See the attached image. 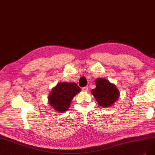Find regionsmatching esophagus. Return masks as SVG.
Returning <instances> with one entry per match:
<instances>
[{
	"label": "esophagus",
	"instance_id": "1",
	"mask_svg": "<svg viewBox=\"0 0 155 155\" xmlns=\"http://www.w3.org/2000/svg\"><path fill=\"white\" fill-rule=\"evenodd\" d=\"M82 90L85 91V92H87V91H89V87L88 86H85V87L82 88Z\"/></svg>",
	"mask_w": 155,
	"mask_h": 155
}]
</instances>
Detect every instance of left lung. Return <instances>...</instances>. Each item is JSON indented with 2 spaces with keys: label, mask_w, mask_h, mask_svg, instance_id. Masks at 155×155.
<instances>
[{
  "label": "left lung",
  "mask_w": 155,
  "mask_h": 155,
  "mask_svg": "<svg viewBox=\"0 0 155 155\" xmlns=\"http://www.w3.org/2000/svg\"><path fill=\"white\" fill-rule=\"evenodd\" d=\"M96 88L91 93L94 96L98 104L103 107L112 106L118 99L119 92L114 84L105 78H98L95 81Z\"/></svg>",
  "instance_id": "obj_1"
}]
</instances>
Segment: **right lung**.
Instances as JSON below:
<instances>
[{
	"label": "right lung",
	"mask_w": 155,
	"mask_h": 155,
	"mask_svg": "<svg viewBox=\"0 0 155 155\" xmlns=\"http://www.w3.org/2000/svg\"><path fill=\"white\" fill-rule=\"evenodd\" d=\"M81 91L75 83L60 82L52 89L48 96L49 104L59 112L68 110L73 97Z\"/></svg>",
	"instance_id": "obj_1"
}]
</instances>
